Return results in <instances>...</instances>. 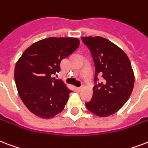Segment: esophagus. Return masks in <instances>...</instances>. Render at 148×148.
Returning <instances> with one entry per match:
<instances>
[{"instance_id":"esophagus-1","label":"esophagus","mask_w":148,"mask_h":148,"mask_svg":"<svg viewBox=\"0 0 148 148\" xmlns=\"http://www.w3.org/2000/svg\"><path fill=\"white\" fill-rule=\"evenodd\" d=\"M82 88H76V91L77 92H82Z\"/></svg>"}]
</instances>
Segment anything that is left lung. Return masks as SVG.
<instances>
[{
  "label": "left lung",
  "instance_id": "left-lung-1",
  "mask_svg": "<svg viewBox=\"0 0 148 148\" xmlns=\"http://www.w3.org/2000/svg\"><path fill=\"white\" fill-rule=\"evenodd\" d=\"M92 53L95 67V81L101 75L103 82L93 88V97L86 106L99 117L118 112L127 102L134 85V73L126 53L101 36L82 37Z\"/></svg>",
  "mask_w": 148,
  "mask_h": 148
}]
</instances>
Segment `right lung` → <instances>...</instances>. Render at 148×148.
<instances>
[{
	"label": "right lung",
	"instance_id": "add662e5",
	"mask_svg": "<svg viewBox=\"0 0 148 148\" xmlns=\"http://www.w3.org/2000/svg\"><path fill=\"white\" fill-rule=\"evenodd\" d=\"M79 45L77 38L49 37L32 44L18 60L14 67L17 90L34 115L50 119L64 110L72 91L52 74L60 71L62 60Z\"/></svg>",
	"mask_w": 148,
	"mask_h": 148
}]
</instances>
